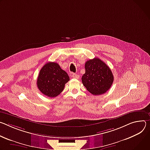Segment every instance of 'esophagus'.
I'll list each match as a JSON object with an SVG mask.
<instances>
[{
  "label": "esophagus",
  "mask_w": 150,
  "mask_h": 150,
  "mask_svg": "<svg viewBox=\"0 0 150 150\" xmlns=\"http://www.w3.org/2000/svg\"><path fill=\"white\" fill-rule=\"evenodd\" d=\"M72 77L74 78V79H79V76L77 74H73L72 75Z\"/></svg>",
  "instance_id": "1"
}]
</instances>
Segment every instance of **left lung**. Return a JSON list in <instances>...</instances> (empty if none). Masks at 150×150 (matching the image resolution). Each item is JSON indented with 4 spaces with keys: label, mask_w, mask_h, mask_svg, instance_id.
Segmentation results:
<instances>
[{
    "label": "left lung",
    "mask_w": 150,
    "mask_h": 150,
    "mask_svg": "<svg viewBox=\"0 0 150 150\" xmlns=\"http://www.w3.org/2000/svg\"><path fill=\"white\" fill-rule=\"evenodd\" d=\"M81 81L86 89L95 95L105 93L111 86L114 77L109 67L98 58L87 61Z\"/></svg>",
    "instance_id": "8db88e82"
}]
</instances>
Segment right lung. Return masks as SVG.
<instances>
[{
	"mask_svg": "<svg viewBox=\"0 0 150 150\" xmlns=\"http://www.w3.org/2000/svg\"><path fill=\"white\" fill-rule=\"evenodd\" d=\"M70 80V77L56 62H49L43 66L38 79L37 86L45 95L54 98L64 90L65 84Z\"/></svg>",
	"mask_w": 150,
	"mask_h": 150,
	"instance_id": "add662e5",
	"label": "right lung"
}]
</instances>
